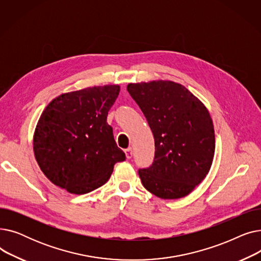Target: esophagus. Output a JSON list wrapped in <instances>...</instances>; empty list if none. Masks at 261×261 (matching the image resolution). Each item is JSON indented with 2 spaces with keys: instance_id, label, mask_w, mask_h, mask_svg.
<instances>
[{
  "instance_id": "obj_1",
  "label": "esophagus",
  "mask_w": 261,
  "mask_h": 261,
  "mask_svg": "<svg viewBox=\"0 0 261 261\" xmlns=\"http://www.w3.org/2000/svg\"><path fill=\"white\" fill-rule=\"evenodd\" d=\"M125 153H126V158L127 159H131L132 158V148L129 147L125 150Z\"/></svg>"
}]
</instances>
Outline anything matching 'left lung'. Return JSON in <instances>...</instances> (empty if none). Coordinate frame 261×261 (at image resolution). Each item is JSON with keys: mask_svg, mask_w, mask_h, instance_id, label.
Here are the masks:
<instances>
[{"mask_svg": "<svg viewBox=\"0 0 261 261\" xmlns=\"http://www.w3.org/2000/svg\"><path fill=\"white\" fill-rule=\"evenodd\" d=\"M154 138L152 165L140 169L144 187L161 199H180L207 175L215 154L208 110L184 86L170 80L129 84Z\"/></svg>", "mask_w": 261, "mask_h": 261, "instance_id": "left-lung-1", "label": "left lung"}]
</instances>
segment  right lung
<instances>
[{"label":"right lung","instance_id":"1","mask_svg":"<svg viewBox=\"0 0 261 261\" xmlns=\"http://www.w3.org/2000/svg\"><path fill=\"white\" fill-rule=\"evenodd\" d=\"M119 91L107 85L68 92L44 109L34 133V153L53 184L88 194L106 184L115 164L126 160L107 122Z\"/></svg>","mask_w":261,"mask_h":261}]
</instances>
